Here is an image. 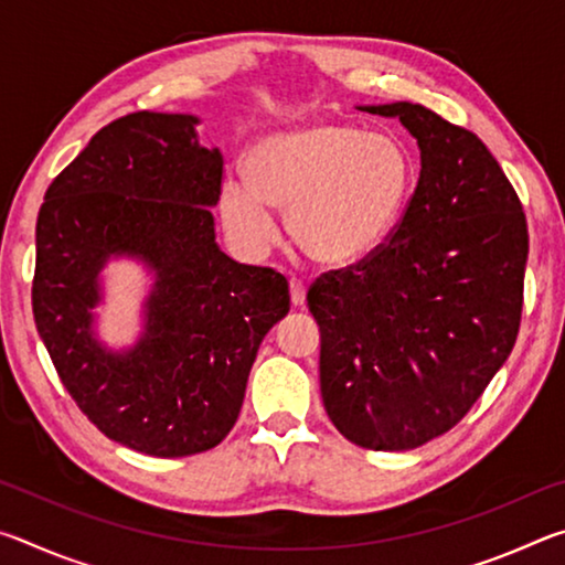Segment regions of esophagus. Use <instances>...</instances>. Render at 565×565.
<instances>
[{
  "instance_id": "1",
  "label": "esophagus",
  "mask_w": 565,
  "mask_h": 565,
  "mask_svg": "<svg viewBox=\"0 0 565 565\" xmlns=\"http://www.w3.org/2000/svg\"><path fill=\"white\" fill-rule=\"evenodd\" d=\"M289 289H291V303L303 306L306 303V284L301 279H291Z\"/></svg>"
}]
</instances>
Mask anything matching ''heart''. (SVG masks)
Listing matches in <instances>:
<instances>
[{
  "instance_id": "heart-1",
  "label": "heart",
  "mask_w": 565,
  "mask_h": 565,
  "mask_svg": "<svg viewBox=\"0 0 565 565\" xmlns=\"http://www.w3.org/2000/svg\"><path fill=\"white\" fill-rule=\"evenodd\" d=\"M248 184L222 186V216L262 252L284 209L294 244L313 262L351 264L386 242L414 191L416 164L396 137L341 121L276 131L248 151Z\"/></svg>"
}]
</instances>
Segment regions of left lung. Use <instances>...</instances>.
<instances>
[{
  "label": "left lung",
  "instance_id": "left-lung-1",
  "mask_svg": "<svg viewBox=\"0 0 565 565\" xmlns=\"http://www.w3.org/2000/svg\"><path fill=\"white\" fill-rule=\"evenodd\" d=\"M361 111L414 134L418 184L386 242L321 274L306 301L331 424L369 451H408L451 431L509 359L529 224L473 131L411 102Z\"/></svg>",
  "mask_w": 565,
  "mask_h": 565
}]
</instances>
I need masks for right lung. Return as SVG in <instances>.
<instances>
[{
  "mask_svg": "<svg viewBox=\"0 0 565 565\" xmlns=\"http://www.w3.org/2000/svg\"><path fill=\"white\" fill-rule=\"evenodd\" d=\"M191 114L134 111L94 134L36 216L32 311L64 388L99 431L134 451L179 458L218 446L244 404L248 371L289 284L214 242L224 157ZM137 255L158 276L146 333L129 352L93 339L96 276Z\"/></svg>",
  "mask_w": 565,
  "mask_h": 565,
  "instance_id": "add662e5",
  "label": "right lung"
}]
</instances>
